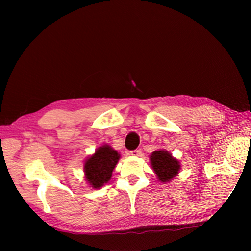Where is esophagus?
I'll return each instance as SVG.
<instances>
[{
  "instance_id": "1",
  "label": "esophagus",
  "mask_w": 251,
  "mask_h": 251,
  "mask_svg": "<svg viewBox=\"0 0 251 251\" xmlns=\"http://www.w3.org/2000/svg\"><path fill=\"white\" fill-rule=\"evenodd\" d=\"M128 154L130 155V156H135V157H137V156H141L142 155V151H141V150H135V151H130Z\"/></svg>"
}]
</instances>
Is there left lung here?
<instances>
[{
	"mask_svg": "<svg viewBox=\"0 0 251 251\" xmlns=\"http://www.w3.org/2000/svg\"><path fill=\"white\" fill-rule=\"evenodd\" d=\"M150 160L157 179L163 184H167L179 174L181 167L179 160L167 151L158 150L152 151L150 156Z\"/></svg>",
	"mask_w": 251,
	"mask_h": 251,
	"instance_id": "8db88e82",
	"label": "left lung"
}]
</instances>
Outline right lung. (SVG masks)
Returning a JSON list of instances; mask_svg holds the SVG:
<instances>
[{
    "instance_id": "right-lung-1",
    "label": "right lung",
    "mask_w": 251,
    "mask_h": 251,
    "mask_svg": "<svg viewBox=\"0 0 251 251\" xmlns=\"http://www.w3.org/2000/svg\"><path fill=\"white\" fill-rule=\"evenodd\" d=\"M120 158V152L108 144L100 146L94 154L88 156L84 161V174L90 187L100 189L107 184Z\"/></svg>"
}]
</instances>
